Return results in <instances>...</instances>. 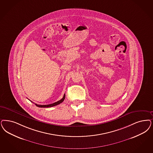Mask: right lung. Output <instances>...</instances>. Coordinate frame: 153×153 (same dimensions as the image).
Segmentation results:
<instances>
[{
  "mask_svg": "<svg viewBox=\"0 0 153 153\" xmlns=\"http://www.w3.org/2000/svg\"><path fill=\"white\" fill-rule=\"evenodd\" d=\"M65 95L64 94L63 97V98L62 100H59L58 102H55L53 103H52V104L46 105H37L36 103H35V105H37V107H53V106H55V105H58L60 104L61 103H62L63 102L64 100V99H65Z\"/></svg>",
  "mask_w": 153,
  "mask_h": 153,
  "instance_id": "add662e5",
  "label": "right lung"
}]
</instances>
